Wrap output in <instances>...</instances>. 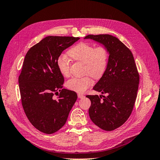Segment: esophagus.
Instances as JSON below:
<instances>
[{
	"label": "esophagus",
	"mask_w": 160,
	"mask_h": 160,
	"mask_svg": "<svg viewBox=\"0 0 160 160\" xmlns=\"http://www.w3.org/2000/svg\"><path fill=\"white\" fill-rule=\"evenodd\" d=\"M77 96H78V98H79V99H82V98H84V95H83V94H82V93H78L77 94Z\"/></svg>",
	"instance_id": "1"
}]
</instances>
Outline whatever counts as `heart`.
<instances>
[{
  "mask_svg": "<svg viewBox=\"0 0 160 160\" xmlns=\"http://www.w3.org/2000/svg\"><path fill=\"white\" fill-rule=\"evenodd\" d=\"M68 55L74 61L85 65L84 72L95 79L101 78L105 73L108 63V52L103 46L95 47L89 43L80 42L72 47L68 51ZM59 72L65 77L70 75V62L65 57L61 56L57 60ZM93 84L91 77H73L67 82V88L71 91L83 93Z\"/></svg>",
  "mask_w": 160,
  "mask_h": 160,
  "instance_id": "obj_1",
  "label": "heart"
}]
</instances>
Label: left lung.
Here are the masks:
<instances>
[{
    "instance_id": "1",
    "label": "left lung",
    "mask_w": 160,
    "mask_h": 160,
    "mask_svg": "<svg viewBox=\"0 0 160 160\" xmlns=\"http://www.w3.org/2000/svg\"><path fill=\"white\" fill-rule=\"evenodd\" d=\"M84 39L99 43L108 50L105 73L93 90L103 95H87L91 100L89 117L97 126L112 131L129 118L137 97L139 76L132 52L118 38L110 35H89Z\"/></svg>"
}]
</instances>
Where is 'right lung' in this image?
<instances>
[{"label": "right lung", "mask_w": 160, "mask_h": 160, "mask_svg": "<svg viewBox=\"0 0 160 160\" xmlns=\"http://www.w3.org/2000/svg\"><path fill=\"white\" fill-rule=\"evenodd\" d=\"M79 37L48 36L28 51L18 77L22 108L31 124L51 134L65 124L77 99L75 91L62 89L64 77L57 67L62 52ZM60 92L56 100L54 93Z\"/></svg>", "instance_id": "add662e5"}]
</instances>
